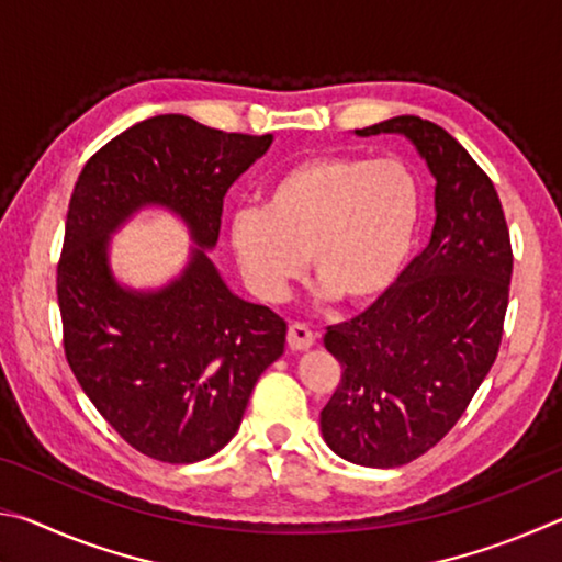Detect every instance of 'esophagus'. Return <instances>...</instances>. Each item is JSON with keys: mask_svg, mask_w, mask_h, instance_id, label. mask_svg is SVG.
I'll use <instances>...</instances> for the list:
<instances>
[{"mask_svg": "<svg viewBox=\"0 0 562 562\" xmlns=\"http://www.w3.org/2000/svg\"><path fill=\"white\" fill-rule=\"evenodd\" d=\"M288 345L292 351H304L315 345V331L307 325H300V322H292L288 329Z\"/></svg>", "mask_w": 562, "mask_h": 562, "instance_id": "34e87169", "label": "esophagus"}]
</instances>
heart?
Here are the masks:
<instances>
[{
    "label": "heart",
    "instance_id": "1",
    "mask_svg": "<svg viewBox=\"0 0 562 562\" xmlns=\"http://www.w3.org/2000/svg\"><path fill=\"white\" fill-rule=\"evenodd\" d=\"M424 213L416 170L398 158L315 156L284 168L262 207L231 217V245L255 297L280 302L307 258L319 294L372 304L394 288L412 258Z\"/></svg>",
    "mask_w": 562,
    "mask_h": 562
}]
</instances>
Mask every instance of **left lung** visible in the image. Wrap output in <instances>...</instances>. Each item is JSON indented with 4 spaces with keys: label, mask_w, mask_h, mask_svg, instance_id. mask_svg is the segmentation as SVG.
Masks as SVG:
<instances>
[{
    "label": "left lung",
    "mask_w": 562,
    "mask_h": 562,
    "mask_svg": "<svg viewBox=\"0 0 562 562\" xmlns=\"http://www.w3.org/2000/svg\"><path fill=\"white\" fill-rule=\"evenodd\" d=\"M355 133L406 138L436 180L424 252L384 297L325 335L341 379L319 414L322 436L351 463L396 469L451 431L496 361L510 235L491 178L441 126L396 116Z\"/></svg>",
    "instance_id": "8db88e82"
}]
</instances>
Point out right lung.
I'll list each match as a JSON object with an SVG mask.
<instances>
[{
	"label": "right lung",
	"instance_id": "right-lung-1",
	"mask_svg": "<svg viewBox=\"0 0 562 562\" xmlns=\"http://www.w3.org/2000/svg\"><path fill=\"white\" fill-rule=\"evenodd\" d=\"M270 146L272 133L164 113L109 140L74 186L56 270L66 359L99 414L156 461L221 451L284 351V319L237 297L207 258L227 188ZM148 206L176 214L194 247L176 279L138 291L112 272L110 237Z\"/></svg>",
	"mask_w": 562,
	"mask_h": 562
}]
</instances>
